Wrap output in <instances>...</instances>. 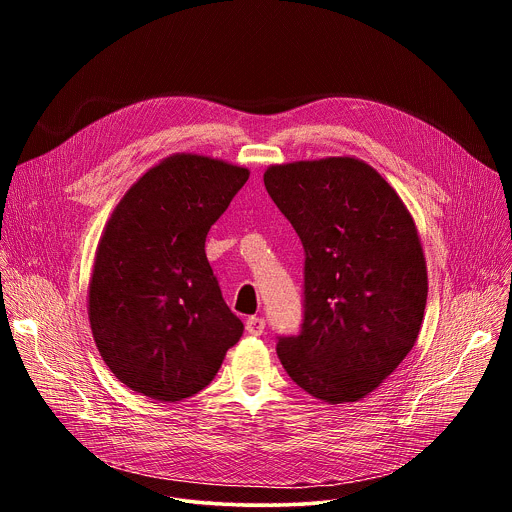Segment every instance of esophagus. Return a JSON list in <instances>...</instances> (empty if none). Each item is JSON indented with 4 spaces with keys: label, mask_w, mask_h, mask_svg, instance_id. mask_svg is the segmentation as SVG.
Wrapping results in <instances>:
<instances>
[{
    "label": "esophagus",
    "mask_w": 512,
    "mask_h": 512,
    "mask_svg": "<svg viewBox=\"0 0 512 512\" xmlns=\"http://www.w3.org/2000/svg\"><path fill=\"white\" fill-rule=\"evenodd\" d=\"M245 328H247V332H249V334H253V336H261V334L265 332V320H263V318H259V316H251V318H247Z\"/></svg>",
    "instance_id": "obj_1"
}]
</instances>
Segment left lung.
I'll list each match as a JSON object with an SVG mask.
<instances>
[{
	"instance_id": "8db88e82",
	"label": "left lung",
	"mask_w": 512,
	"mask_h": 512,
	"mask_svg": "<svg viewBox=\"0 0 512 512\" xmlns=\"http://www.w3.org/2000/svg\"><path fill=\"white\" fill-rule=\"evenodd\" d=\"M306 251L304 324L277 342L298 387L330 405L373 393L417 342L427 267L395 188L350 156L273 164L263 174Z\"/></svg>"
}]
</instances>
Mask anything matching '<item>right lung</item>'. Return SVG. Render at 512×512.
Masks as SVG:
<instances>
[{
  "instance_id": "obj_1",
  "label": "right lung",
  "mask_w": 512,
  "mask_h": 512,
  "mask_svg": "<svg viewBox=\"0 0 512 512\" xmlns=\"http://www.w3.org/2000/svg\"><path fill=\"white\" fill-rule=\"evenodd\" d=\"M249 170L174 154L129 186L101 235L89 322L109 371L131 391L174 403L204 389L239 342L204 243Z\"/></svg>"
}]
</instances>
